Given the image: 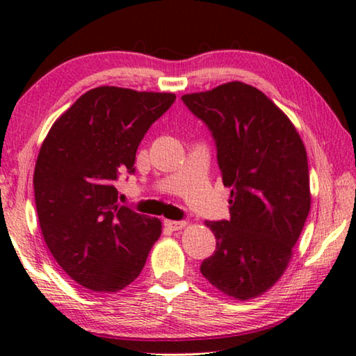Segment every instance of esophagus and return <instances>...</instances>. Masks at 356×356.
I'll return each mask as SVG.
<instances>
[{
    "mask_svg": "<svg viewBox=\"0 0 356 356\" xmlns=\"http://www.w3.org/2000/svg\"><path fill=\"white\" fill-rule=\"evenodd\" d=\"M165 226L171 231H180V229L186 226V221H172V220H165Z\"/></svg>",
    "mask_w": 356,
    "mask_h": 356,
    "instance_id": "1",
    "label": "esophagus"
}]
</instances>
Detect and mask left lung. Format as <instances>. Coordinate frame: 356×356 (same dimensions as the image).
<instances>
[{
  "instance_id": "8db88e82",
  "label": "left lung",
  "mask_w": 356,
  "mask_h": 356,
  "mask_svg": "<svg viewBox=\"0 0 356 356\" xmlns=\"http://www.w3.org/2000/svg\"><path fill=\"white\" fill-rule=\"evenodd\" d=\"M212 131L229 221H206L216 238L201 273L236 300L261 297L284 275L311 209L308 156L284 111L257 88L229 81L182 95Z\"/></svg>"
}]
</instances>
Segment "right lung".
Masks as SVG:
<instances>
[{
  "label": "right lung",
  "instance_id": "add662e5",
  "mask_svg": "<svg viewBox=\"0 0 356 356\" xmlns=\"http://www.w3.org/2000/svg\"><path fill=\"white\" fill-rule=\"evenodd\" d=\"M176 94L99 86L51 125L34 168V197L48 250L78 284L122 291L140 276L161 234L159 218L118 204L114 180L135 171L136 149Z\"/></svg>",
  "mask_w": 356,
  "mask_h": 356
}]
</instances>
